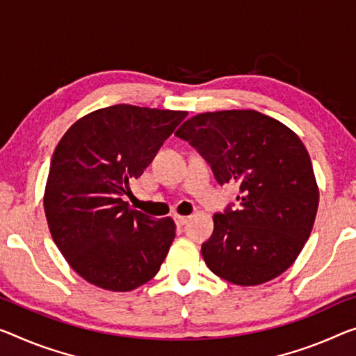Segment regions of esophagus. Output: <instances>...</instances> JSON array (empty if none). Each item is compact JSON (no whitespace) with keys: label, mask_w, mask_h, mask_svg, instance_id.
I'll return each mask as SVG.
<instances>
[{"label":"esophagus","mask_w":356,"mask_h":356,"mask_svg":"<svg viewBox=\"0 0 356 356\" xmlns=\"http://www.w3.org/2000/svg\"><path fill=\"white\" fill-rule=\"evenodd\" d=\"M173 220H175V222L178 224V226H184L186 222H188V216H181V215H175L173 216Z\"/></svg>","instance_id":"1"}]
</instances>
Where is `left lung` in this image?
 <instances>
[{
  "label": "left lung",
  "mask_w": 356,
  "mask_h": 356,
  "mask_svg": "<svg viewBox=\"0 0 356 356\" xmlns=\"http://www.w3.org/2000/svg\"><path fill=\"white\" fill-rule=\"evenodd\" d=\"M175 135L200 152L218 183L240 186V207L216 213L211 237L202 245L209 269L240 286L285 272L318 210V186L299 136L253 109L197 114Z\"/></svg>",
  "instance_id": "obj_1"
}]
</instances>
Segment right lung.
<instances>
[{
  "instance_id": "1",
  "label": "right lung",
  "mask_w": 356,
  "mask_h": 356,
  "mask_svg": "<svg viewBox=\"0 0 356 356\" xmlns=\"http://www.w3.org/2000/svg\"><path fill=\"white\" fill-rule=\"evenodd\" d=\"M186 116L114 105L78 119L58 141L44 191L46 220L60 253L86 282L132 291L159 272L175 222L132 210L124 195Z\"/></svg>"
}]
</instances>
